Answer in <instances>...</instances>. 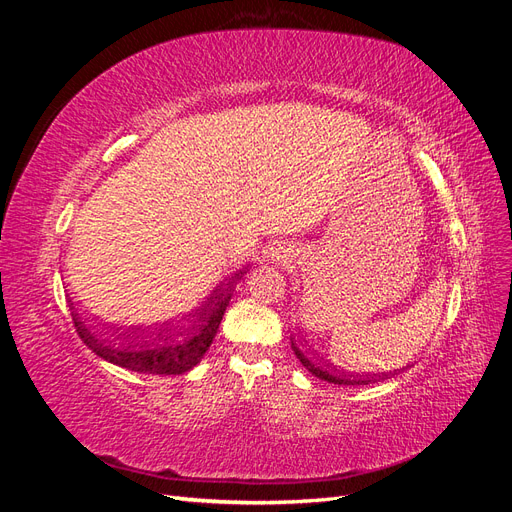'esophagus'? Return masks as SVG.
I'll use <instances>...</instances> for the list:
<instances>
[{
	"instance_id": "1",
	"label": "esophagus",
	"mask_w": 512,
	"mask_h": 512,
	"mask_svg": "<svg viewBox=\"0 0 512 512\" xmlns=\"http://www.w3.org/2000/svg\"><path fill=\"white\" fill-rule=\"evenodd\" d=\"M286 256H288V250L282 243H271L265 250V258L271 262H282V260H286Z\"/></svg>"
}]
</instances>
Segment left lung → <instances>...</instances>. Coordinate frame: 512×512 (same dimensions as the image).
<instances>
[{"label":"left lung","mask_w":512,"mask_h":512,"mask_svg":"<svg viewBox=\"0 0 512 512\" xmlns=\"http://www.w3.org/2000/svg\"><path fill=\"white\" fill-rule=\"evenodd\" d=\"M292 350H294V354H297V359L303 363V367L307 369V371H312V374L316 376V378H320V380H327V382H333V384H369V382H378L380 378L384 380L386 376L389 374H382V376H378V374H374V376H369V374H365V376H359V374H348V371H339V369H335V367H331V371L324 367V365H320V363H314V361H309L307 356L303 354V350L294 344V339H292Z\"/></svg>","instance_id":"8db88e82"}]
</instances>
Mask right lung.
<instances>
[{"label":"right lung","mask_w":512,"mask_h":512,"mask_svg":"<svg viewBox=\"0 0 512 512\" xmlns=\"http://www.w3.org/2000/svg\"><path fill=\"white\" fill-rule=\"evenodd\" d=\"M247 267L239 269L235 275L228 277V282L215 286L209 297L203 301L198 309L190 314V327H170V322H164L162 327L151 333V337H143V327H111L113 339L119 346L108 344L106 339H100L96 333L76 314V305L68 299L72 309V320L79 337L94 350L104 361L119 365L123 369L138 371V374H151V376H179L196 367L203 359L209 346L213 344V337L220 329L222 316L226 312V305L232 297V288L241 280Z\"/></svg>","instance_id":"1"}]
</instances>
